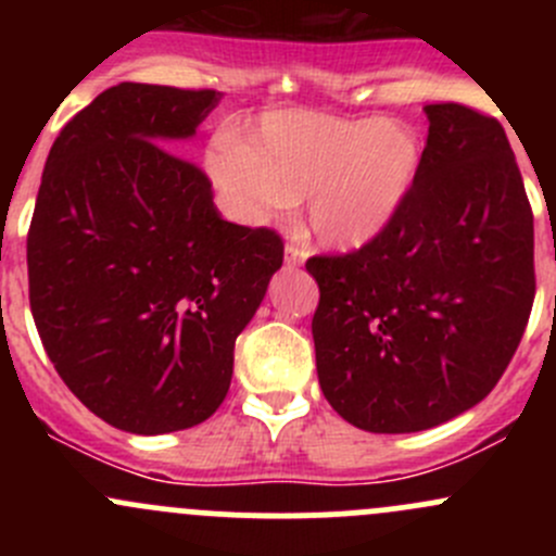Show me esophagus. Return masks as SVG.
Returning a JSON list of instances; mask_svg holds the SVG:
<instances>
[{
	"mask_svg": "<svg viewBox=\"0 0 556 556\" xmlns=\"http://www.w3.org/2000/svg\"><path fill=\"white\" fill-rule=\"evenodd\" d=\"M304 261H306L304 247H299V244L285 247V263H288V266H301Z\"/></svg>",
	"mask_w": 556,
	"mask_h": 556,
	"instance_id": "obj_1",
	"label": "esophagus"
}]
</instances>
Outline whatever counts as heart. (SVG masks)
Listing matches in <instances>:
<instances>
[{
  "label": "heart",
  "mask_w": 556,
  "mask_h": 556,
  "mask_svg": "<svg viewBox=\"0 0 556 556\" xmlns=\"http://www.w3.org/2000/svg\"><path fill=\"white\" fill-rule=\"evenodd\" d=\"M422 148L397 121L268 112L247 144L217 139L206 155L233 217L263 226L306 199L319 244L357 250L395 220L417 179Z\"/></svg>",
  "instance_id": "b5f03b06"
}]
</instances>
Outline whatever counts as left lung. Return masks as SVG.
<instances>
[{
  "label": "left lung",
  "mask_w": 556,
  "mask_h": 556,
  "mask_svg": "<svg viewBox=\"0 0 556 556\" xmlns=\"http://www.w3.org/2000/svg\"><path fill=\"white\" fill-rule=\"evenodd\" d=\"M428 144L395 220L346 255H314L317 377L368 433H417L484 401L535 299L532 210L501 123L428 104Z\"/></svg>",
  "instance_id": "left-lung-1"
}]
</instances>
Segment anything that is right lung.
Segmentation results:
<instances>
[{"label":"right lung","instance_id":"right-lung-1","mask_svg":"<svg viewBox=\"0 0 556 556\" xmlns=\"http://www.w3.org/2000/svg\"><path fill=\"white\" fill-rule=\"evenodd\" d=\"M220 91L121 83L50 148L26 239L29 304L64 384L112 428L161 435L226 397L233 344L282 266L271 228L223 220L212 182L166 144Z\"/></svg>","mask_w":556,"mask_h":556}]
</instances>
